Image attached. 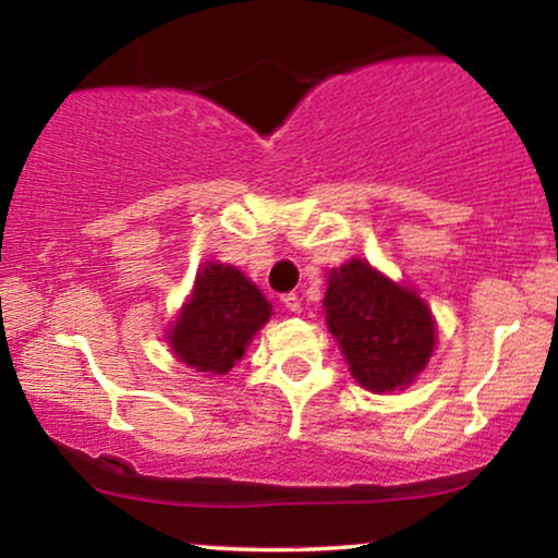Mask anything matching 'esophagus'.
Wrapping results in <instances>:
<instances>
[{
	"label": "esophagus",
	"instance_id": "34e87169",
	"mask_svg": "<svg viewBox=\"0 0 558 558\" xmlns=\"http://www.w3.org/2000/svg\"><path fill=\"white\" fill-rule=\"evenodd\" d=\"M280 301H283L286 310L293 312V315H299V312H301V299L296 296V293H283V299H280Z\"/></svg>",
	"mask_w": 558,
	"mask_h": 558
}]
</instances>
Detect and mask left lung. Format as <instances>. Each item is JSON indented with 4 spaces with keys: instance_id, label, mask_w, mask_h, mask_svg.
I'll return each instance as SVG.
<instances>
[{
    "instance_id": "left-lung-1",
    "label": "left lung",
    "mask_w": 558,
    "mask_h": 558,
    "mask_svg": "<svg viewBox=\"0 0 558 558\" xmlns=\"http://www.w3.org/2000/svg\"><path fill=\"white\" fill-rule=\"evenodd\" d=\"M323 310L351 377L373 393L412 386L438 343V325L417 288L396 283L367 259L332 267Z\"/></svg>"
}]
</instances>
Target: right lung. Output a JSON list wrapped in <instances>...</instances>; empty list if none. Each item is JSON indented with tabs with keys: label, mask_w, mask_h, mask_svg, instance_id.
I'll use <instances>...</instances> for the list:
<instances>
[{
	"label": "right lung",
	"mask_w": 558,
	"mask_h": 558,
	"mask_svg": "<svg viewBox=\"0 0 558 558\" xmlns=\"http://www.w3.org/2000/svg\"><path fill=\"white\" fill-rule=\"evenodd\" d=\"M270 315L272 304L239 267L204 262L165 341L185 367L222 377L243 360Z\"/></svg>",
	"instance_id": "1"
}]
</instances>
